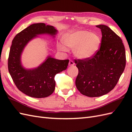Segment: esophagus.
Wrapping results in <instances>:
<instances>
[{"instance_id":"obj_1","label":"esophagus","mask_w":132,"mask_h":132,"mask_svg":"<svg viewBox=\"0 0 132 132\" xmlns=\"http://www.w3.org/2000/svg\"><path fill=\"white\" fill-rule=\"evenodd\" d=\"M69 65L70 66H74V62L72 61V60H70L69 63Z\"/></svg>"}]
</instances>
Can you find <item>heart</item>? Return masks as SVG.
Returning a JSON list of instances; mask_svg holds the SVG:
<instances>
[{
  "instance_id": "b5f03b06",
  "label": "heart",
  "mask_w": 132,
  "mask_h": 132,
  "mask_svg": "<svg viewBox=\"0 0 132 132\" xmlns=\"http://www.w3.org/2000/svg\"><path fill=\"white\" fill-rule=\"evenodd\" d=\"M63 41L67 47L60 44L58 46L60 50L66 52L67 48L74 49L75 57L85 59L92 57L97 52L100 39L96 33L86 30H78L67 33L63 38Z\"/></svg>"
}]
</instances>
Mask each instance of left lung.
Returning <instances> with one entry per match:
<instances>
[{
	"instance_id": "left-lung-1",
	"label": "left lung",
	"mask_w": 132,
	"mask_h": 132,
	"mask_svg": "<svg viewBox=\"0 0 132 132\" xmlns=\"http://www.w3.org/2000/svg\"><path fill=\"white\" fill-rule=\"evenodd\" d=\"M96 27L102 31L100 47L91 57L75 60L79 71L75 85L81 94L88 97L101 96L112 90L126 64L121 38L104 25Z\"/></svg>"
}]
</instances>
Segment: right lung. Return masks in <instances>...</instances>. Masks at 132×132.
I'll return each mask as SVG.
<instances>
[{"instance_id": "right-lung-1", "label": "right lung", "mask_w": 132, "mask_h": 132, "mask_svg": "<svg viewBox=\"0 0 132 132\" xmlns=\"http://www.w3.org/2000/svg\"><path fill=\"white\" fill-rule=\"evenodd\" d=\"M57 32L54 27L36 23L19 32L14 37L8 59V69L14 83L20 91L28 96L43 98L50 96L55 89V75L66 70L69 60H59L48 57L37 68L26 70L20 62V56L25 46L37 35Z\"/></svg>"}]
</instances>
